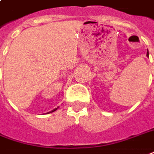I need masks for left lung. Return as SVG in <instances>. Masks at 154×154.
I'll use <instances>...</instances> for the list:
<instances>
[{
	"mask_svg": "<svg viewBox=\"0 0 154 154\" xmlns=\"http://www.w3.org/2000/svg\"><path fill=\"white\" fill-rule=\"evenodd\" d=\"M148 55H149V54H148V53H147V56L148 57Z\"/></svg>",
	"mask_w": 154,
	"mask_h": 154,
	"instance_id": "left-lung-1",
	"label": "left lung"
}]
</instances>
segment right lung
I'll list each match as a JSON object with an SVG mask.
<instances>
[{"label":"right lung","mask_w":154,"mask_h":154,"mask_svg":"<svg viewBox=\"0 0 154 154\" xmlns=\"http://www.w3.org/2000/svg\"><path fill=\"white\" fill-rule=\"evenodd\" d=\"M57 109H58V108H55V109H54V110L51 111V112H53V111H56V110H57Z\"/></svg>","instance_id":"add662e5"}]
</instances>
